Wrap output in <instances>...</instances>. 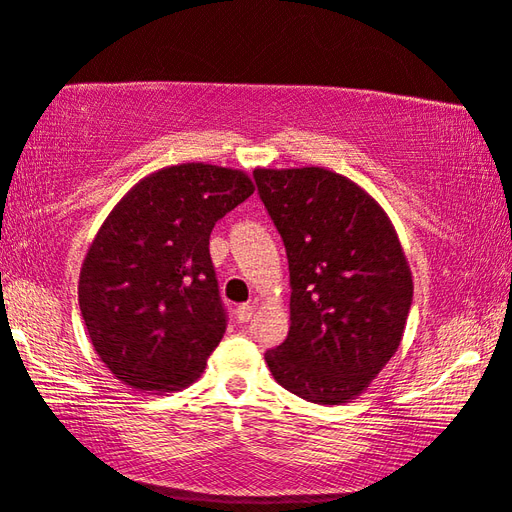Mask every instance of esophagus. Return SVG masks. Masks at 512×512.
<instances>
[{"label":"esophagus","mask_w":512,"mask_h":512,"mask_svg":"<svg viewBox=\"0 0 512 512\" xmlns=\"http://www.w3.org/2000/svg\"><path fill=\"white\" fill-rule=\"evenodd\" d=\"M251 317H254V306H251V303H242V306H238L236 319L240 321V324H247Z\"/></svg>","instance_id":"esophagus-1"}]
</instances>
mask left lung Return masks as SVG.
I'll return each mask as SVG.
<instances>
[{"mask_svg": "<svg viewBox=\"0 0 512 512\" xmlns=\"http://www.w3.org/2000/svg\"><path fill=\"white\" fill-rule=\"evenodd\" d=\"M290 265V330L265 353L274 380L317 405H342L396 355L414 281L391 220L326 168H256Z\"/></svg>", "mask_w": 512, "mask_h": 512, "instance_id": "left-lung-1", "label": "left lung"}]
</instances>
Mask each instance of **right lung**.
Here are the masks:
<instances>
[{
	"label": "right lung",
	"instance_id": "obj_1",
	"mask_svg": "<svg viewBox=\"0 0 512 512\" xmlns=\"http://www.w3.org/2000/svg\"><path fill=\"white\" fill-rule=\"evenodd\" d=\"M251 193L242 170L179 164L141 179L107 215L80 270L78 303L114 378L157 393L200 378L227 330L209 238Z\"/></svg>",
	"mask_w": 512,
	"mask_h": 512
}]
</instances>
